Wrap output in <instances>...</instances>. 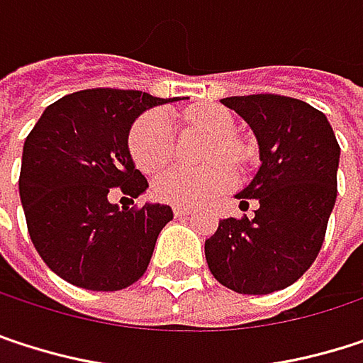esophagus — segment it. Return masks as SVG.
Wrapping results in <instances>:
<instances>
[{"mask_svg":"<svg viewBox=\"0 0 363 363\" xmlns=\"http://www.w3.org/2000/svg\"><path fill=\"white\" fill-rule=\"evenodd\" d=\"M190 213H192L190 207H173V216H175V218H186V216H190Z\"/></svg>","mask_w":363,"mask_h":363,"instance_id":"34e87169","label":"esophagus"}]
</instances>
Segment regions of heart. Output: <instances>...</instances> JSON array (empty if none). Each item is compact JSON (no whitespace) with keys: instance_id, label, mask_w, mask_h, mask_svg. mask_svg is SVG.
<instances>
[{"instance_id":"obj_1","label":"heart","mask_w":363,"mask_h":363,"mask_svg":"<svg viewBox=\"0 0 363 363\" xmlns=\"http://www.w3.org/2000/svg\"><path fill=\"white\" fill-rule=\"evenodd\" d=\"M188 122L201 133L216 139L211 143L207 158L213 162L203 171L190 169H169L160 173L152 192L158 201L175 207H196L213 201L222 192L230 190L235 184V171L222 157L239 164L247 158V147L241 139L233 137L237 122L235 116L222 105H203L188 111ZM128 147L133 160L143 171H156L164 167L175 152L173 124L167 111L152 109L143 113L130 128ZM218 162L216 163L215 160Z\"/></svg>"}]
</instances>
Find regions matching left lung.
I'll use <instances>...</instances> for the list:
<instances>
[{"instance_id":"left-lung-1","label":"left lung","mask_w":363,"mask_h":363,"mask_svg":"<svg viewBox=\"0 0 363 363\" xmlns=\"http://www.w3.org/2000/svg\"><path fill=\"white\" fill-rule=\"evenodd\" d=\"M254 130L260 167L237 194L258 201L254 218H226L205 241L211 274L239 294H271L298 281L315 262L336 203L340 147L328 118L313 105L281 96H226Z\"/></svg>"}]
</instances>
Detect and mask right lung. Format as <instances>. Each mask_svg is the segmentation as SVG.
<instances>
[{
	"instance_id": "1",
	"label": "right lung",
	"mask_w": 363,
	"mask_h": 363,
	"mask_svg": "<svg viewBox=\"0 0 363 363\" xmlns=\"http://www.w3.org/2000/svg\"><path fill=\"white\" fill-rule=\"evenodd\" d=\"M179 101L141 91L89 89L48 105L25 139L18 179L29 237L46 262L72 285L116 291L150 264L169 205L118 207L111 192L141 196L147 179L128 150L133 122L147 109Z\"/></svg>"
}]
</instances>
